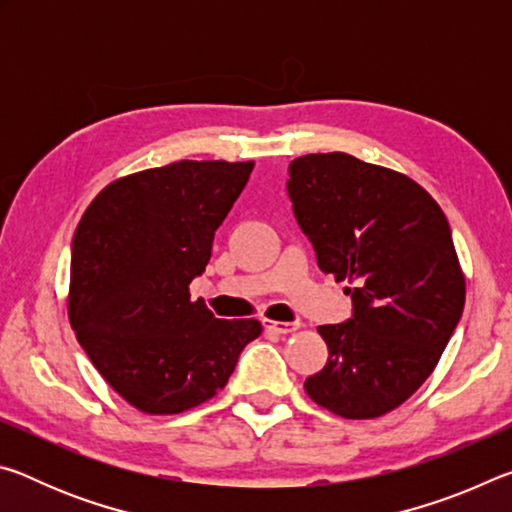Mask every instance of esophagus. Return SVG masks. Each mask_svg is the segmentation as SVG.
Returning <instances> with one entry per match:
<instances>
[{
    "label": "esophagus",
    "instance_id": "1",
    "mask_svg": "<svg viewBox=\"0 0 512 512\" xmlns=\"http://www.w3.org/2000/svg\"><path fill=\"white\" fill-rule=\"evenodd\" d=\"M262 325L268 329V332H275V334H291L298 329V323H282V320H271V318H262Z\"/></svg>",
    "mask_w": 512,
    "mask_h": 512
}]
</instances>
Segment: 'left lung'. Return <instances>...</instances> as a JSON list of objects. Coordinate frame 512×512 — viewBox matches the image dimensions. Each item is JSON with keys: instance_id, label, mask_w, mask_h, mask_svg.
<instances>
[{"instance_id": "obj_1", "label": "left lung", "mask_w": 512, "mask_h": 512, "mask_svg": "<svg viewBox=\"0 0 512 512\" xmlns=\"http://www.w3.org/2000/svg\"><path fill=\"white\" fill-rule=\"evenodd\" d=\"M287 192L320 271L352 284V318L318 327L329 359L305 391L341 418H379L424 384L461 320L447 216L409 176L348 153L296 158Z\"/></svg>"}]
</instances>
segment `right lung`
Listing matches in <instances>:
<instances>
[{
  "instance_id": "1",
  "label": "right lung",
  "mask_w": 512,
  "mask_h": 512,
  "mask_svg": "<svg viewBox=\"0 0 512 512\" xmlns=\"http://www.w3.org/2000/svg\"><path fill=\"white\" fill-rule=\"evenodd\" d=\"M255 162L180 160L94 198L72 241L69 323L101 377L135 409H194L228 384L255 318H216L189 284Z\"/></svg>"
}]
</instances>
